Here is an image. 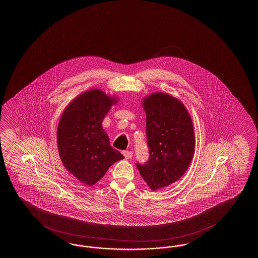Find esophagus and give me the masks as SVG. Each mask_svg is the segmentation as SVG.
Returning a JSON list of instances; mask_svg holds the SVG:
<instances>
[{
  "label": "esophagus",
  "mask_w": 258,
  "mask_h": 258,
  "mask_svg": "<svg viewBox=\"0 0 258 258\" xmlns=\"http://www.w3.org/2000/svg\"><path fill=\"white\" fill-rule=\"evenodd\" d=\"M122 154H123L124 158H125L126 159H131L132 157H133V152H132V151L124 150V151H122Z\"/></svg>",
  "instance_id": "34e87169"
}]
</instances>
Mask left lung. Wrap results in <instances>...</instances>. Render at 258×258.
Listing matches in <instances>:
<instances>
[{"label":"left lung","mask_w":258,"mask_h":258,"mask_svg":"<svg viewBox=\"0 0 258 258\" xmlns=\"http://www.w3.org/2000/svg\"><path fill=\"white\" fill-rule=\"evenodd\" d=\"M143 107L149 159L137 167L155 191L178 181L186 171L195 152V134L185 107L170 95L152 94L144 99Z\"/></svg>","instance_id":"left-lung-1"}]
</instances>
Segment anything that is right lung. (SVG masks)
<instances>
[{"instance_id": "obj_1", "label": "right lung", "mask_w": 258, "mask_h": 258, "mask_svg": "<svg viewBox=\"0 0 258 258\" xmlns=\"http://www.w3.org/2000/svg\"><path fill=\"white\" fill-rule=\"evenodd\" d=\"M116 99L99 89L78 96L66 107L57 129L60 159L79 181L93 185L108 169L124 157L110 146L101 126Z\"/></svg>"}]
</instances>
